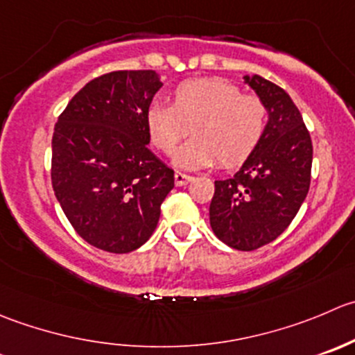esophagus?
<instances>
[{
	"instance_id": "1",
	"label": "esophagus",
	"mask_w": 355,
	"mask_h": 355,
	"mask_svg": "<svg viewBox=\"0 0 355 355\" xmlns=\"http://www.w3.org/2000/svg\"><path fill=\"white\" fill-rule=\"evenodd\" d=\"M191 180H192L191 175L182 173V171H177V173H175V184H177L178 187H180V185H187Z\"/></svg>"
}]
</instances>
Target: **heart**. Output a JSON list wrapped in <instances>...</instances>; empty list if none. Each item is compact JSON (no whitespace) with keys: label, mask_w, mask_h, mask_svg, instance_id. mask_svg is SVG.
I'll return each mask as SVG.
<instances>
[{"label":"heart","mask_w":355,"mask_h":355,"mask_svg":"<svg viewBox=\"0 0 355 355\" xmlns=\"http://www.w3.org/2000/svg\"><path fill=\"white\" fill-rule=\"evenodd\" d=\"M146 126L150 144L166 156L178 149L191 128L194 139L173 157L175 166L206 168L216 157L222 166H236L260 144L267 107L225 79H191L175 88L171 105H149Z\"/></svg>","instance_id":"1"}]
</instances>
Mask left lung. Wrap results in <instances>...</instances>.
<instances>
[{"label":"left lung","instance_id":"8db88e82","mask_svg":"<svg viewBox=\"0 0 355 355\" xmlns=\"http://www.w3.org/2000/svg\"><path fill=\"white\" fill-rule=\"evenodd\" d=\"M244 83L267 107V126L239 171L215 180L209 225L227 246L251 251L277 239L297 216L311 187L312 142L283 88L258 74Z\"/></svg>","mask_w":355,"mask_h":355}]
</instances>
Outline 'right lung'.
<instances>
[{
    "instance_id": "1",
    "label": "right lung",
    "mask_w": 355,
    "mask_h": 355,
    "mask_svg": "<svg viewBox=\"0 0 355 355\" xmlns=\"http://www.w3.org/2000/svg\"><path fill=\"white\" fill-rule=\"evenodd\" d=\"M156 71H114L71 98L51 139V185L76 232L92 246L130 253L156 229L173 170L149 150L146 112Z\"/></svg>"
}]
</instances>
